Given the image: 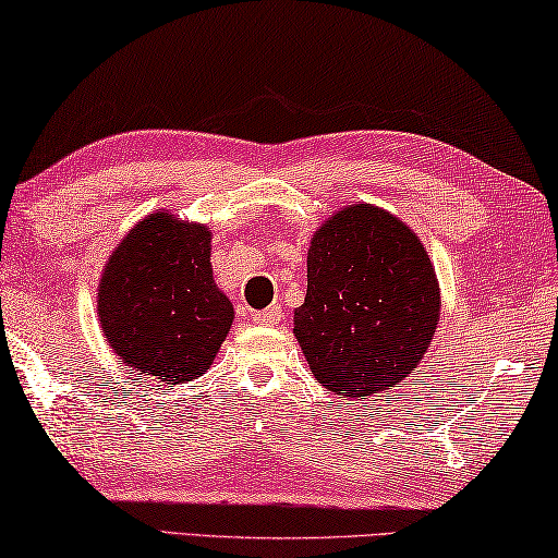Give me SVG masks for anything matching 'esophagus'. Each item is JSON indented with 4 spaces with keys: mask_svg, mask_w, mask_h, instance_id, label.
<instances>
[{
    "mask_svg": "<svg viewBox=\"0 0 558 558\" xmlns=\"http://www.w3.org/2000/svg\"><path fill=\"white\" fill-rule=\"evenodd\" d=\"M280 317H282V311H280L278 305H272V307H265V311H260V313H253V323H258V325H276Z\"/></svg>",
    "mask_w": 558,
    "mask_h": 558,
    "instance_id": "obj_1",
    "label": "esophagus"
}]
</instances>
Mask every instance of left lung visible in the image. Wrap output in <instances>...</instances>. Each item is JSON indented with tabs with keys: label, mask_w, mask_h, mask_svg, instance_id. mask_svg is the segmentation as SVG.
Returning <instances> with one entry per match:
<instances>
[{
	"label": "left lung",
	"mask_w": 558,
	"mask_h": 558,
	"mask_svg": "<svg viewBox=\"0 0 558 558\" xmlns=\"http://www.w3.org/2000/svg\"><path fill=\"white\" fill-rule=\"evenodd\" d=\"M439 313L427 247L390 210L352 203L313 233L293 332L325 390L348 400L392 390L429 350Z\"/></svg>",
	"instance_id": "8db88e82"
}]
</instances>
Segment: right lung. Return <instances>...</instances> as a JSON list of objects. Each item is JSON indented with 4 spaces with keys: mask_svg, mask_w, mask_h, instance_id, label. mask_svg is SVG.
Returning a JSON list of instances; mask_svg holds the SVG:
<instances>
[{
    "mask_svg": "<svg viewBox=\"0 0 558 558\" xmlns=\"http://www.w3.org/2000/svg\"><path fill=\"white\" fill-rule=\"evenodd\" d=\"M206 223L171 210L141 218L106 260L96 315L109 348L138 375L183 385L214 365L233 325L216 286Z\"/></svg>",
    "mask_w": 558,
    "mask_h": 558,
    "instance_id": "add662e5",
    "label": "right lung"
}]
</instances>
